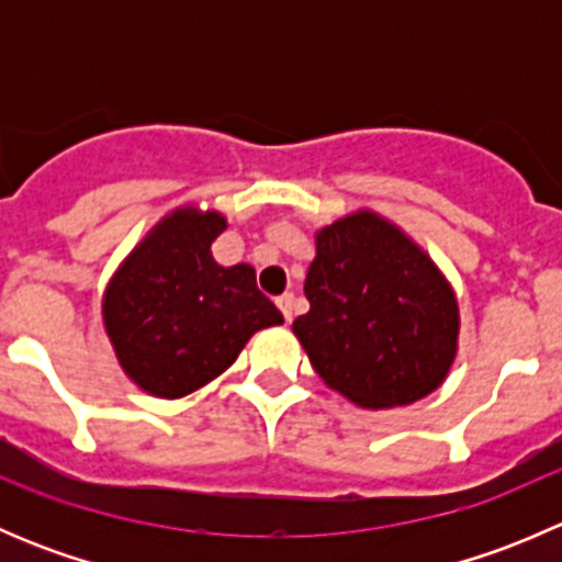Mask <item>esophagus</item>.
<instances>
[{"mask_svg": "<svg viewBox=\"0 0 562 562\" xmlns=\"http://www.w3.org/2000/svg\"><path fill=\"white\" fill-rule=\"evenodd\" d=\"M293 304H296L293 293H282V296L277 299V307H280V313H282V317H285L288 323L293 321Z\"/></svg>", "mask_w": 562, "mask_h": 562, "instance_id": "34e87169", "label": "esophagus"}]
</instances>
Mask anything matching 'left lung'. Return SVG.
Listing matches in <instances>:
<instances>
[{
    "label": "left lung",
    "mask_w": 562,
    "mask_h": 562,
    "mask_svg": "<svg viewBox=\"0 0 562 562\" xmlns=\"http://www.w3.org/2000/svg\"><path fill=\"white\" fill-rule=\"evenodd\" d=\"M310 313L293 321L326 386L361 407L422 400L457 356V299L438 266L400 228L356 212L317 231Z\"/></svg>",
    "instance_id": "8db88e82"
}]
</instances>
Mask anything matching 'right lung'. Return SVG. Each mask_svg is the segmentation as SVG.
Wrapping results in <instances>:
<instances>
[{
	"label": "right lung",
	"mask_w": 562,
	"mask_h": 562,
	"mask_svg": "<svg viewBox=\"0 0 562 562\" xmlns=\"http://www.w3.org/2000/svg\"><path fill=\"white\" fill-rule=\"evenodd\" d=\"M223 231V214L179 209L133 249L105 291V331L119 364L162 400L206 386L255 331L282 323L252 266L212 258Z\"/></svg>",
	"instance_id": "right-lung-1"
}]
</instances>
